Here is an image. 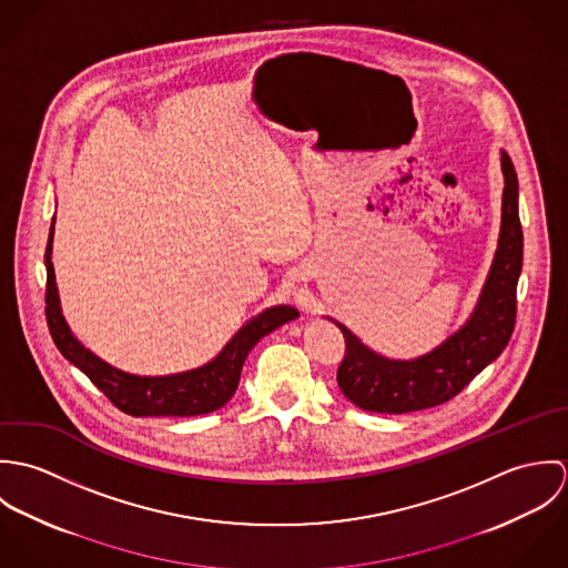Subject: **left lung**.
<instances>
[{"instance_id": "left-lung-1", "label": "left lung", "mask_w": 568, "mask_h": 568, "mask_svg": "<svg viewBox=\"0 0 568 568\" xmlns=\"http://www.w3.org/2000/svg\"><path fill=\"white\" fill-rule=\"evenodd\" d=\"M500 234L484 291L470 320L433 352L394 361L376 354L338 322L345 356L336 369L343 396L365 410L408 413L455 398L509 343L516 324V286L523 268V227L518 219V179L507 153Z\"/></svg>"}]
</instances>
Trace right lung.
I'll list each match as a JSON object with an SVG mask.
<instances>
[{
    "label": "right lung",
    "instance_id": "obj_1",
    "mask_svg": "<svg viewBox=\"0 0 568 568\" xmlns=\"http://www.w3.org/2000/svg\"><path fill=\"white\" fill-rule=\"evenodd\" d=\"M52 241H54V219L50 227V239L45 246V320L50 334L59 352L74 363L82 374L113 403L120 410L133 417L149 415H203L230 403L241 383L244 358L251 347L273 332L275 327L293 322L300 313L293 306H273L253 317L232 336V341L221 349V354L203 367L170 374V376H135L126 374L93 352H89L72 334L70 325L61 313L57 277L52 266Z\"/></svg>",
    "mask_w": 568,
    "mask_h": 568
}]
</instances>
